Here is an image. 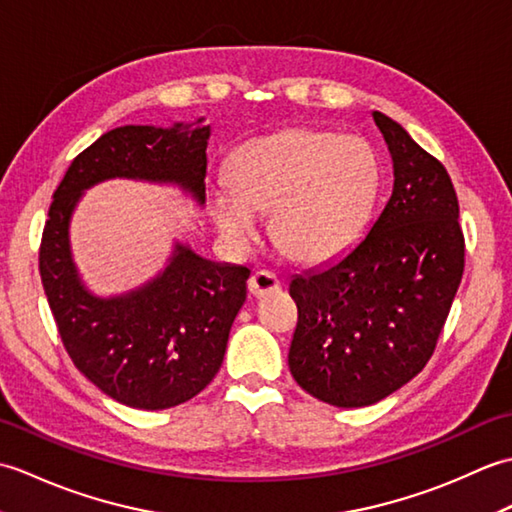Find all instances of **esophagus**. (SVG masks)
I'll list each match as a JSON object with an SVG mask.
<instances>
[{
  "label": "esophagus",
  "instance_id": "34e87169",
  "mask_svg": "<svg viewBox=\"0 0 512 512\" xmlns=\"http://www.w3.org/2000/svg\"><path fill=\"white\" fill-rule=\"evenodd\" d=\"M281 288V281L270 273V270H257V273L250 275L248 279V292L253 297H264Z\"/></svg>",
  "mask_w": 512,
  "mask_h": 512
}]
</instances>
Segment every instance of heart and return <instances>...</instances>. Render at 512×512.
<instances>
[{"instance_id":"1","label":"heart","mask_w":512,"mask_h":512,"mask_svg":"<svg viewBox=\"0 0 512 512\" xmlns=\"http://www.w3.org/2000/svg\"><path fill=\"white\" fill-rule=\"evenodd\" d=\"M211 189V215L233 239L257 233L259 213L273 209L270 231L303 264L341 255L372 215L380 165L365 140L295 127L248 140Z\"/></svg>"}]
</instances>
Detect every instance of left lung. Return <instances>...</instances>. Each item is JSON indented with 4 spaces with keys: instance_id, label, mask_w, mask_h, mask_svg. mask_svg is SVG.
<instances>
[{
    "instance_id": "1",
    "label": "left lung",
    "mask_w": 512,
    "mask_h": 512,
    "mask_svg": "<svg viewBox=\"0 0 512 512\" xmlns=\"http://www.w3.org/2000/svg\"><path fill=\"white\" fill-rule=\"evenodd\" d=\"M394 189L369 233L334 262L290 281L299 321L288 365L334 407H367L422 372L464 273L453 182L389 116L372 112Z\"/></svg>"
}]
</instances>
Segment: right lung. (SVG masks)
I'll return each mask as SVG.
<instances>
[{
  "label": "right lung",
  "mask_w": 512,
  "mask_h": 512,
  "mask_svg": "<svg viewBox=\"0 0 512 512\" xmlns=\"http://www.w3.org/2000/svg\"><path fill=\"white\" fill-rule=\"evenodd\" d=\"M202 121L103 134L72 160L43 226L39 273L65 350L103 394L134 409L182 405L211 383L246 301L250 270L211 262L176 242L154 279L125 295L99 297L74 264L70 220L83 191L112 178L176 184L202 206L211 136Z\"/></svg>",
  "instance_id": "add662e5"
}]
</instances>
